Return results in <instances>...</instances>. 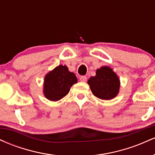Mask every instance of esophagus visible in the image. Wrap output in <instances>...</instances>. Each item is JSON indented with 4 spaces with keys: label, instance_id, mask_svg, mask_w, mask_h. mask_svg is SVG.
<instances>
[{
    "label": "esophagus",
    "instance_id": "1",
    "mask_svg": "<svg viewBox=\"0 0 155 155\" xmlns=\"http://www.w3.org/2000/svg\"><path fill=\"white\" fill-rule=\"evenodd\" d=\"M79 80L81 81H87V77L85 76H81V77L79 78Z\"/></svg>",
    "mask_w": 155,
    "mask_h": 155
}]
</instances>
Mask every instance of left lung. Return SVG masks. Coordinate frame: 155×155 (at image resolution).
<instances>
[{"mask_svg":"<svg viewBox=\"0 0 155 155\" xmlns=\"http://www.w3.org/2000/svg\"><path fill=\"white\" fill-rule=\"evenodd\" d=\"M87 83L93 95L102 100H111L116 97L120 89V79L108 66L97 69L95 76L90 78Z\"/></svg>","mask_w":155,"mask_h":155,"instance_id":"obj_1","label":"left lung"}]
</instances>
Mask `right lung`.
Listing matches in <instances>:
<instances>
[{"label": "right lung", "mask_w": 155, "mask_h": 155, "mask_svg": "<svg viewBox=\"0 0 155 155\" xmlns=\"http://www.w3.org/2000/svg\"><path fill=\"white\" fill-rule=\"evenodd\" d=\"M76 83L75 74L69 71L67 66L60 65L45 76L44 95L50 101H59L68 94L72 85Z\"/></svg>", "instance_id": "right-lung-1"}]
</instances>
